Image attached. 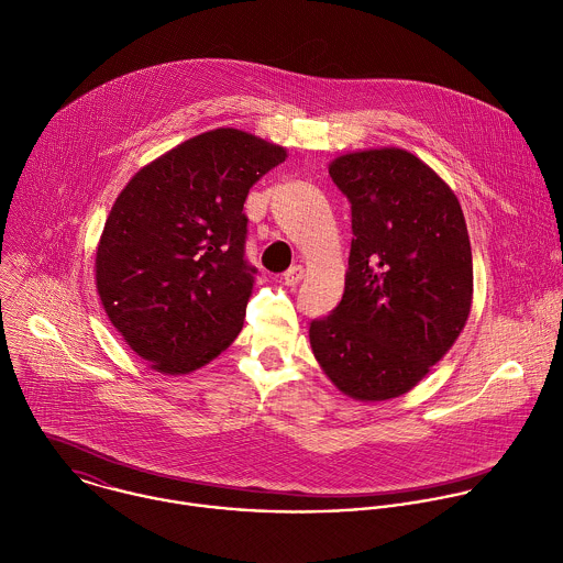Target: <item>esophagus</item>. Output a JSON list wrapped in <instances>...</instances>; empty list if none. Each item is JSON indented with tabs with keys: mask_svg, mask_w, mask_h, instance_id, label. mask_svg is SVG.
Segmentation results:
<instances>
[{
	"mask_svg": "<svg viewBox=\"0 0 563 563\" xmlns=\"http://www.w3.org/2000/svg\"><path fill=\"white\" fill-rule=\"evenodd\" d=\"M302 276H305V269H302L300 265H294V267H289V269L283 274V283H285L287 287H296V285L302 280Z\"/></svg>",
	"mask_w": 563,
	"mask_h": 563,
	"instance_id": "1",
	"label": "esophagus"
}]
</instances>
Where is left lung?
<instances>
[{
  "label": "left lung",
  "instance_id": "left-lung-1",
  "mask_svg": "<svg viewBox=\"0 0 563 563\" xmlns=\"http://www.w3.org/2000/svg\"><path fill=\"white\" fill-rule=\"evenodd\" d=\"M329 175L349 197L344 294L309 324L331 384L355 401L410 393L463 333L474 300L465 214L448 181L397 146L349 151Z\"/></svg>",
  "mask_w": 563,
  "mask_h": 563
}]
</instances>
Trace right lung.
Listing matches in <instances>:
<instances>
[{
	"instance_id": "1",
	"label": "right lung",
	"mask_w": 563,
	"mask_h": 563,
	"mask_svg": "<svg viewBox=\"0 0 563 563\" xmlns=\"http://www.w3.org/2000/svg\"><path fill=\"white\" fill-rule=\"evenodd\" d=\"M287 148L219 126L144 164L115 197L96 291L126 346L162 375H188L241 333L254 289L243 258L250 188Z\"/></svg>"
}]
</instances>
